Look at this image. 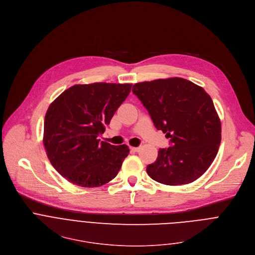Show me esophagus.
<instances>
[{
  "label": "esophagus",
  "mask_w": 255,
  "mask_h": 255,
  "mask_svg": "<svg viewBox=\"0 0 255 255\" xmlns=\"http://www.w3.org/2000/svg\"><path fill=\"white\" fill-rule=\"evenodd\" d=\"M130 149H131L132 151H134V152H138V151L140 150L139 147H130Z\"/></svg>",
  "instance_id": "1"
}]
</instances>
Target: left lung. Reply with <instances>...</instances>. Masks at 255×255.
I'll return each mask as SVG.
<instances>
[{
  "label": "left lung",
  "mask_w": 255,
  "mask_h": 255,
  "mask_svg": "<svg viewBox=\"0 0 255 255\" xmlns=\"http://www.w3.org/2000/svg\"><path fill=\"white\" fill-rule=\"evenodd\" d=\"M132 91L157 130L171 142L147 166L148 175L172 186L198 179L216 157L221 141V123L211 97L198 85L178 77L136 83Z\"/></svg>",
  "instance_id": "1"
}]
</instances>
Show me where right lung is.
<instances>
[{"mask_svg":"<svg viewBox=\"0 0 255 255\" xmlns=\"http://www.w3.org/2000/svg\"><path fill=\"white\" fill-rule=\"evenodd\" d=\"M132 84H78L65 90L45 115L43 143L56 170L81 187L114 179L130 150L98 139L131 91Z\"/></svg>","mask_w":255,"mask_h":255,"instance_id":"1","label":"right lung"}]
</instances>
